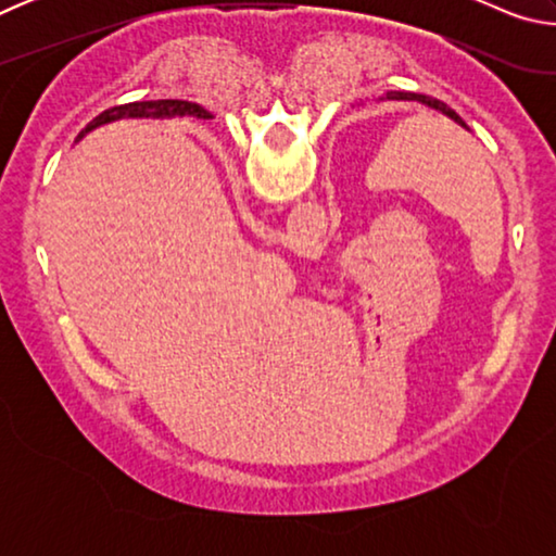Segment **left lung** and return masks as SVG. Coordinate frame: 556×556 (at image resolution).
I'll return each mask as SVG.
<instances>
[{
    "mask_svg": "<svg viewBox=\"0 0 556 556\" xmlns=\"http://www.w3.org/2000/svg\"><path fill=\"white\" fill-rule=\"evenodd\" d=\"M380 100H397V102H419V105H425V108H429V110H434V112H439V115H444V117H448L451 122H456V125H460L464 129H468V125L464 119H460L458 115H456V110H451L446 102H441V100H437V98H429V96H421V92H404V90H390L388 96L384 98H380ZM470 131V129H468Z\"/></svg>",
    "mask_w": 556,
    "mask_h": 556,
    "instance_id": "1",
    "label": "left lung"
}]
</instances>
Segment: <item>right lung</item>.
<instances>
[{
    "instance_id": "obj_1",
    "label": "right lung",
    "mask_w": 556,
    "mask_h": 556,
    "mask_svg": "<svg viewBox=\"0 0 556 556\" xmlns=\"http://www.w3.org/2000/svg\"><path fill=\"white\" fill-rule=\"evenodd\" d=\"M174 117H199V119H211L213 115L208 110L188 100H137V102H125V105H115L90 122L86 131H80V137L75 142H80L88 131L98 129L102 125H110V122L119 119H174Z\"/></svg>"
}]
</instances>
